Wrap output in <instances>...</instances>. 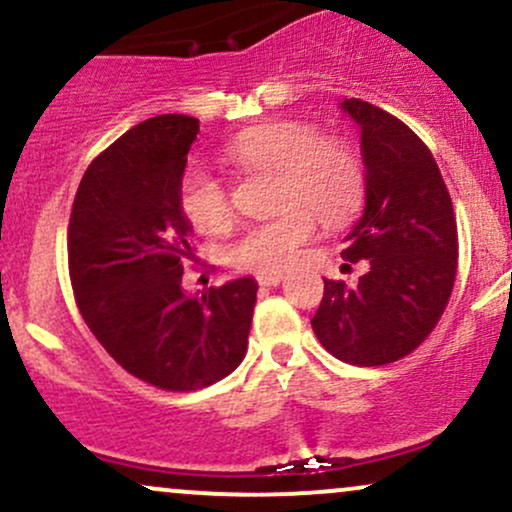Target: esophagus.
Instances as JSON below:
<instances>
[{"mask_svg":"<svg viewBox=\"0 0 512 512\" xmlns=\"http://www.w3.org/2000/svg\"><path fill=\"white\" fill-rule=\"evenodd\" d=\"M284 279H286V274H281V272H267V274L257 276L260 286H276V284H281Z\"/></svg>","mask_w":512,"mask_h":512,"instance_id":"1","label":"esophagus"}]
</instances>
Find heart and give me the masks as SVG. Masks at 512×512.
Masks as SVG:
<instances>
[{
	"instance_id": "b5f03b06",
	"label": "heart",
	"mask_w": 512,
	"mask_h": 512,
	"mask_svg": "<svg viewBox=\"0 0 512 512\" xmlns=\"http://www.w3.org/2000/svg\"><path fill=\"white\" fill-rule=\"evenodd\" d=\"M226 158L245 170L279 175L276 209L284 211L250 226L231 250L233 264L248 272L289 267L315 231L311 210L322 223H342L361 204L363 175L356 154L337 139H320L308 122H267L245 129L228 142ZM180 207L199 231L223 233L233 221L226 187L202 166L182 175Z\"/></svg>"
}]
</instances>
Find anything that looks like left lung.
Returning <instances> with one entry per match:
<instances>
[{"mask_svg":"<svg viewBox=\"0 0 512 512\" xmlns=\"http://www.w3.org/2000/svg\"><path fill=\"white\" fill-rule=\"evenodd\" d=\"M339 108L358 127L366 168V207L342 255L368 272L356 286L325 279L313 330L339 361L383 366L424 342L448 305L455 211L436 158L404 122L358 98Z\"/></svg>","mask_w":512,"mask_h":512,"instance_id":"left-lung-1","label":"left lung"}]
</instances>
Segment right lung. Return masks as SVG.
Masks as SVG:
<instances>
[{
    "instance_id": "obj_1",
    "label": "right lung",
    "mask_w": 512,
    "mask_h": 512,
    "mask_svg": "<svg viewBox=\"0 0 512 512\" xmlns=\"http://www.w3.org/2000/svg\"><path fill=\"white\" fill-rule=\"evenodd\" d=\"M197 132V117L158 115L122 134L86 168L67 236L88 330L127 373L173 392L240 366L257 301L252 276L202 298L182 289V264L195 250L180 180Z\"/></svg>"
}]
</instances>
